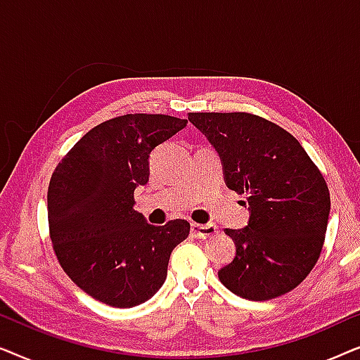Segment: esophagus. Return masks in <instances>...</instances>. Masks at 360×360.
Wrapping results in <instances>:
<instances>
[{
  "mask_svg": "<svg viewBox=\"0 0 360 360\" xmlns=\"http://www.w3.org/2000/svg\"><path fill=\"white\" fill-rule=\"evenodd\" d=\"M218 233V228L214 224H191V234L198 239H206V238H213V236Z\"/></svg>",
  "mask_w": 360,
  "mask_h": 360,
  "instance_id": "34e87169",
  "label": "esophagus"
}]
</instances>
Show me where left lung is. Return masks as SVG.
Instances as JSON below:
<instances>
[{"label":"left lung","instance_id":"obj_1","mask_svg":"<svg viewBox=\"0 0 360 360\" xmlns=\"http://www.w3.org/2000/svg\"><path fill=\"white\" fill-rule=\"evenodd\" d=\"M218 152L228 188L245 195L249 221L226 229L236 255L218 272L231 292L252 302L288 293L307 278L328 228L329 190L302 144L249 112H190Z\"/></svg>","mask_w":360,"mask_h":360}]
</instances>
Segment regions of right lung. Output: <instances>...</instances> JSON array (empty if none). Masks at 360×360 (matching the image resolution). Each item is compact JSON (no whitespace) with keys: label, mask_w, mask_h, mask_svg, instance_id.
Listing matches in <instances>:
<instances>
[{"label":"right lung","mask_w":360,"mask_h":360,"mask_svg":"<svg viewBox=\"0 0 360 360\" xmlns=\"http://www.w3.org/2000/svg\"><path fill=\"white\" fill-rule=\"evenodd\" d=\"M186 126L165 115H124L88 131L53 172L47 193L51 239L65 274L98 302L132 308L159 292L172 250L190 223H147L134 190L149 157Z\"/></svg>","instance_id":"obj_1"}]
</instances>
